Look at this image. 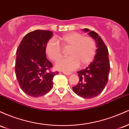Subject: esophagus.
Returning a JSON list of instances; mask_svg holds the SVG:
<instances>
[{"mask_svg": "<svg viewBox=\"0 0 129 129\" xmlns=\"http://www.w3.org/2000/svg\"><path fill=\"white\" fill-rule=\"evenodd\" d=\"M62 73L64 74V75H68V76H69V75H72V73H67V72H62Z\"/></svg>", "mask_w": 129, "mask_h": 129, "instance_id": "esophagus-1", "label": "esophagus"}]
</instances>
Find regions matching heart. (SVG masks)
<instances>
[{
  "label": "heart",
  "mask_w": 129,
  "mask_h": 129,
  "mask_svg": "<svg viewBox=\"0 0 129 129\" xmlns=\"http://www.w3.org/2000/svg\"><path fill=\"white\" fill-rule=\"evenodd\" d=\"M63 48H69V57L60 60L56 63V69L66 72L74 70L79 66H88L96 54V44L94 40L88 36L83 37L79 33L72 32L63 35L57 39ZM51 39L47 42L45 51L51 60L56 62L61 58L62 50L59 44Z\"/></svg>",
  "instance_id": "obj_1"
}]
</instances>
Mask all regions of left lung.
<instances>
[{
	"instance_id": "left-lung-1",
	"label": "left lung",
	"mask_w": 129,
	"mask_h": 129,
	"mask_svg": "<svg viewBox=\"0 0 129 129\" xmlns=\"http://www.w3.org/2000/svg\"><path fill=\"white\" fill-rule=\"evenodd\" d=\"M82 30L88 32V35L95 40L96 53L89 66L77 72L79 81L76 86L73 87V90L79 96L90 99L97 96L104 89L108 82L110 66L109 51L101 38L93 31L87 28Z\"/></svg>"
}]
</instances>
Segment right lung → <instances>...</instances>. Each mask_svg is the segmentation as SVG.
<instances>
[{
  "label": "right lung",
  "mask_w": 129,
  "mask_h": 129,
  "mask_svg": "<svg viewBox=\"0 0 129 129\" xmlns=\"http://www.w3.org/2000/svg\"><path fill=\"white\" fill-rule=\"evenodd\" d=\"M53 35L41 29L29 32L16 51V78L22 91L31 96L47 94L53 87V77L59 73L50 71L53 64L46 57V45Z\"/></svg>",
  "instance_id": "obj_1"
}]
</instances>
